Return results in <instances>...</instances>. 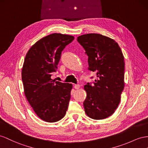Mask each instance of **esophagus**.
Masks as SVG:
<instances>
[{
  "mask_svg": "<svg viewBox=\"0 0 148 148\" xmlns=\"http://www.w3.org/2000/svg\"><path fill=\"white\" fill-rule=\"evenodd\" d=\"M74 87L75 89H79L80 87H81V86H80L79 84H75V85H74Z\"/></svg>",
  "mask_w": 148,
  "mask_h": 148,
  "instance_id": "1",
  "label": "esophagus"
}]
</instances>
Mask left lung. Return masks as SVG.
<instances>
[{"instance_id": "left-lung-1", "label": "left lung", "mask_w": 148, "mask_h": 148, "mask_svg": "<svg viewBox=\"0 0 148 148\" xmlns=\"http://www.w3.org/2000/svg\"><path fill=\"white\" fill-rule=\"evenodd\" d=\"M77 40L88 56V70L97 75L92 85L84 86L85 112L92 119H105L115 112L120 102L125 86L124 56L116 42L107 36L89 33Z\"/></svg>"}]
</instances>
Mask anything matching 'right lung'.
Listing matches in <instances>:
<instances>
[{
  "label": "right lung",
  "mask_w": 148,
  "mask_h": 148,
  "mask_svg": "<svg viewBox=\"0 0 148 148\" xmlns=\"http://www.w3.org/2000/svg\"><path fill=\"white\" fill-rule=\"evenodd\" d=\"M74 39L53 33L41 38L29 49L25 58L22 79L25 95L41 120L53 123L66 115L71 98V84L51 79L56 72L62 50Z\"/></svg>",
  "instance_id": "right-lung-1"
}]
</instances>
